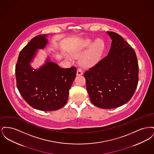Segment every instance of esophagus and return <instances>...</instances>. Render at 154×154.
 Listing matches in <instances>:
<instances>
[{"instance_id":"1","label":"esophagus","mask_w":154,"mask_h":154,"mask_svg":"<svg viewBox=\"0 0 154 154\" xmlns=\"http://www.w3.org/2000/svg\"><path fill=\"white\" fill-rule=\"evenodd\" d=\"M83 74V71L81 69H78L77 71V75H81Z\"/></svg>"}]
</instances>
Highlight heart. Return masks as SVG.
I'll use <instances>...</instances> for the list:
<instances>
[{
	"label": "heart",
	"instance_id": "heart-1",
	"mask_svg": "<svg viewBox=\"0 0 154 154\" xmlns=\"http://www.w3.org/2000/svg\"><path fill=\"white\" fill-rule=\"evenodd\" d=\"M93 42V40L89 38L83 40L71 51V55L73 57L78 58L86 51L91 46L81 59V63L84 66L91 67L95 65L99 62L102 55L104 47V44L102 40L97 38L94 43ZM73 57L66 56V58L70 60L73 59Z\"/></svg>",
	"mask_w": 154,
	"mask_h": 154
}]
</instances>
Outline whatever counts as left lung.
<instances>
[{
    "label": "left lung",
    "mask_w": 154,
    "mask_h": 154,
    "mask_svg": "<svg viewBox=\"0 0 154 154\" xmlns=\"http://www.w3.org/2000/svg\"><path fill=\"white\" fill-rule=\"evenodd\" d=\"M112 42L108 55L84 73L90 100L95 106L110 109L129 102L139 81L136 53L122 37L107 32Z\"/></svg>",
    "instance_id": "left-lung-1"
}]
</instances>
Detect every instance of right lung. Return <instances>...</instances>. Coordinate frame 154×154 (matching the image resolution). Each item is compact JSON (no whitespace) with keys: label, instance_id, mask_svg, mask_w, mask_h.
<instances>
[{"label":"right lung","instance_id":"right-lung-1","mask_svg":"<svg viewBox=\"0 0 154 154\" xmlns=\"http://www.w3.org/2000/svg\"><path fill=\"white\" fill-rule=\"evenodd\" d=\"M47 36L33 37L22 49L15 66V77L17 87L23 99L34 109L50 111L66 104L77 69L61 68L49 58L38 69L31 67L30 63L37 50L43 49L47 44Z\"/></svg>","mask_w":154,"mask_h":154}]
</instances>
